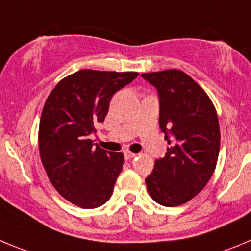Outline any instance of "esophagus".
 <instances>
[{
	"instance_id": "1",
	"label": "esophagus",
	"mask_w": 251,
	"mask_h": 251,
	"mask_svg": "<svg viewBox=\"0 0 251 251\" xmlns=\"http://www.w3.org/2000/svg\"><path fill=\"white\" fill-rule=\"evenodd\" d=\"M124 154H125V158H126V160H131V158H135V157H136V154L132 153V152H130V151H126Z\"/></svg>"
}]
</instances>
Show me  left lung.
<instances>
[{"mask_svg":"<svg viewBox=\"0 0 251 251\" xmlns=\"http://www.w3.org/2000/svg\"><path fill=\"white\" fill-rule=\"evenodd\" d=\"M141 76L157 89L158 123L170 145L145 182L154 202L177 207L200 193L214 172L221 146L217 111L204 90L181 70Z\"/></svg>","mask_w":251,"mask_h":251,"instance_id":"1","label":"left lung"}]
</instances>
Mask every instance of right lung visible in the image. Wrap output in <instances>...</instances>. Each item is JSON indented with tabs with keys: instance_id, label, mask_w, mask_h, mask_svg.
<instances>
[{
	"instance_id": "1",
	"label": "right lung",
	"mask_w": 251,
	"mask_h": 251,
	"mask_svg": "<svg viewBox=\"0 0 251 251\" xmlns=\"http://www.w3.org/2000/svg\"><path fill=\"white\" fill-rule=\"evenodd\" d=\"M135 72L83 69L55 85L39 123V153L50 183L73 204L98 208L110 200L124 154L95 146L97 132L114 94L136 79Z\"/></svg>"
}]
</instances>
